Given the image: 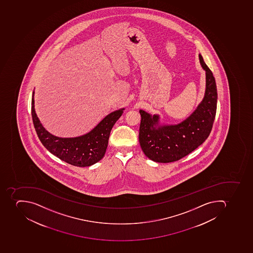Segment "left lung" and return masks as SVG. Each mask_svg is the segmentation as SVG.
<instances>
[{
    "label": "left lung",
    "instance_id": "1",
    "mask_svg": "<svg viewBox=\"0 0 253 253\" xmlns=\"http://www.w3.org/2000/svg\"><path fill=\"white\" fill-rule=\"evenodd\" d=\"M206 71L205 95L189 117L176 125H159V116L140 110L139 142L145 155L155 162L179 161L206 141L213 127L217 110V92L212 72L199 54Z\"/></svg>",
    "mask_w": 253,
    "mask_h": 253
}]
</instances>
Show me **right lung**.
<instances>
[{
    "label": "right lung",
    "instance_id": "add662e5",
    "mask_svg": "<svg viewBox=\"0 0 253 253\" xmlns=\"http://www.w3.org/2000/svg\"><path fill=\"white\" fill-rule=\"evenodd\" d=\"M35 92L32 98V117L36 133L44 147L59 159L78 167H88L104 157L110 133L124 113V108L110 113L91 131L76 137L53 135L42 126L35 111Z\"/></svg>",
    "mask_w": 253,
    "mask_h": 253
}]
</instances>
